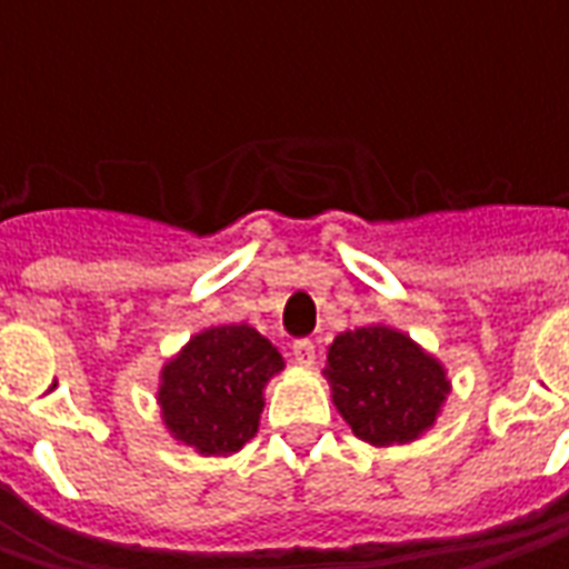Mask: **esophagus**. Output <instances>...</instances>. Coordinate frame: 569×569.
I'll list each match as a JSON object with an SVG mask.
<instances>
[{"instance_id":"esophagus-1","label":"esophagus","mask_w":569,"mask_h":569,"mask_svg":"<svg viewBox=\"0 0 569 569\" xmlns=\"http://www.w3.org/2000/svg\"><path fill=\"white\" fill-rule=\"evenodd\" d=\"M291 351H295L297 363H313V361H317V345H313V339H297L295 345H291Z\"/></svg>"}]
</instances>
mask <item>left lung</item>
Returning <instances> with one entry per match:
<instances>
[{
	"label": "left lung",
	"instance_id": "obj_1",
	"mask_svg": "<svg viewBox=\"0 0 569 569\" xmlns=\"http://www.w3.org/2000/svg\"><path fill=\"white\" fill-rule=\"evenodd\" d=\"M322 373L341 418L373 447L418 440L449 396L443 363L382 322L341 332L329 345Z\"/></svg>",
	"mask_w": 569,
	"mask_h": 569
}]
</instances>
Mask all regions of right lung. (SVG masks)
Segmentation results:
<instances>
[{
    "instance_id": "right-lung-1",
    "label": "right lung",
    "mask_w": 569,
    "mask_h": 569,
    "mask_svg": "<svg viewBox=\"0 0 569 569\" xmlns=\"http://www.w3.org/2000/svg\"><path fill=\"white\" fill-rule=\"evenodd\" d=\"M284 358L252 326H211L161 370L158 405L173 440L202 456H230L259 430L262 389Z\"/></svg>"
}]
</instances>
